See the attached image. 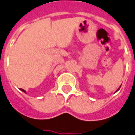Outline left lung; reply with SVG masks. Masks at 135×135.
<instances>
[{"label": "left lung", "mask_w": 135, "mask_h": 135, "mask_svg": "<svg viewBox=\"0 0 135 135\" xmlns=\"http://www.w3.org/2000/svg\"><path fill=\"white\" fill-rule=\"evenodd\" d=\"M120 86H119V87L118 89H117V90L116 91V92H117V91H118V90H119V88H120Z\"/></svg>", "instance_id": "left-lung-1"}]
</instances>
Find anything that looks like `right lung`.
Segmentation results:
<instances>
[{
    "label": "right lung",
    "mask_w": 135,
    "mask_h": 135,
    "mask_svg": "<svg viewBox=\"0 0 135 135\" xmlns=\"http://www.w3.org/2000/svg\"><path fill=\"white\" fill-rule=\"evenodd\" d=\"M20 90H21L22 91V92H24V93H26V91L25 90H23V89H21V88H20Z\"/></svg>",
    "instance_id": "add662e5"
}]
</instances>
